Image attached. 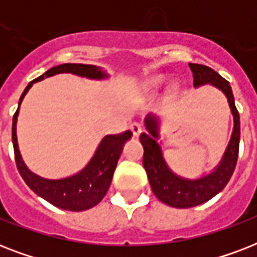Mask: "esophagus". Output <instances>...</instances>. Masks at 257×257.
<instances>
[{"mask_svg": "<svg viewBox=\"0 0 257 257\" xmlns=\"http://www.w3.org/2000/svg\"><path fill=\"white\" fill-rule=\"evenodd\" d=\"M129 128H131V131H132L133 136L135 137H139L141 135V132H143V126H141L139 122H132Z\"/></svg>", "mask_w": 257, "mask_h": 257, "instance_id": "1", "label": "esophagus"}]
</instances>
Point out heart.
Returning <instances> with one entry per match:
<instances>
[{
  "label": "heart",
  "instance_id": "obj_1",
  "mask_svg": "<svg viewBox=\"0 0 257 257\" xmlns=\"http://www.w3.org/2000/svg\"><path fill=\"white\" fill-rule=\"evenodd\" d=\"M163 81H164V77H163V76H156V77L151 78L149 81L145 82L143 89H144L145 92H153V90H156V89L163 84Z\"/></svg>",
  "mask_w": 257,
  "mask_h": 257
}]
</instances>
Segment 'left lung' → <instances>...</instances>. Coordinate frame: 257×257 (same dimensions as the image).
Segmentation results:
<instances>
[{"label": "left lung", "mask_w": 257, "mask_h": 257, "mask_svg": "<svg viewBox=\"0 0 257 257\" xmlns=\"http://www.w3.org/2000/svg\"><path fill=\"white\" fill-rule=\"evenodd\" d=\"M193 74V86L211 84L220 89L228 98L231 112L233 114V132L227 151L220 164L209 175L200 179L189 180L175 175L163 157L161 147L157 144L159 139V121L156 117L147 116L145 126L148 133H141L140 141L144 147V165L149 184L156 197L164 204L173 208H191L205 203L224 189L236 168L240 144V116L235 106L229 82L209 66L200 64H189Z\"/></svg>", "instance_id": "1"}]
</instances>
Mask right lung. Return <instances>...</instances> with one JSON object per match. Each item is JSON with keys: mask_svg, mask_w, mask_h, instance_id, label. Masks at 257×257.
I'll list each match as a JSON object with an SVG mask.
<instances>
[{"mask_svg": "<svg viewBox=\"0 0 257 257\" xmlns=\"http://www.w3.org/2000/svg\"><path fill=\"white\" fill-rule=\"evenodd\" d=\"M58 73H73L81 77L88 78H100L108 77V74L102 72L101 68L96 65H85V64H62V65L54 66L52 69L40 76L38 78L30 81L25 88L24 93L18 101V108L13 116V126H12V140H13L14 159L20 175L24 179L28 187L41 196L42 199L53 204L54 207L66 209V211H86L89 208L100 203L104 199L109 185L112 183L113 173L116 169L117 161L120 159L125 141H128L132 137L131 131H125L120 135H108L101 140L100 145L97 147L94 156L89 161L85 168L80 171L77 175L70 176L66 179L49 180L40 177L36 173L28 169L25 163L22 161L21 153L18 151L17 133H16V125H17L18 110L24 97L28 93L34 82L41 81L45 77H50Z\"/></svg>", "mask_w": 257, "mask_h": 257, "instance_id": "right-lung-1", "label": "right lung"}]
</instances>
